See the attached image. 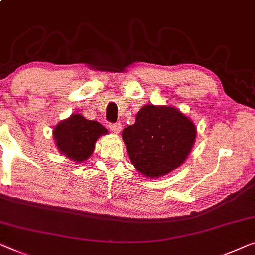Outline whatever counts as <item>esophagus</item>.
<instances>
[{"label": "esophagus", "instance_id": "1", "mask_svg": "<svg viewBox=\"0 0 255 255\" xmlns=\"http://www.w3.org/2000/svg\"><path fill=\"white\" fill-rule=\"evenodd\" d=\"M109 128L110 130L112 132H115V134H118V132L121 131V129H123V126H121V124L119 123H115V124H109Z\"/></svg>", "mask_w": 255, "mask_h": 255}]
</instances>
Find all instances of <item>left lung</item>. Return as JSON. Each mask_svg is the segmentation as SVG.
I'll use <instances>...</instances> for the list:
<instances>
[{"label": "left lung", "mask_w": 255, "mask_h": 255, "mask_svg": "<svg viewBox=\"0 0 255 255\" xmlns=\"http://www.w3.org/2000/svg\"><path fill=\"white\" fill-rule=\"evenodd\" d=\"M129 158L147 177H159L183 164L196 139V127L172 106L145 105L124 129Z\"/></svg>", "instance_id": "8db88e82"}]
</instances>
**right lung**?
<instances>
[{"label":"right lung","mask_w":255,"mask_h":255,"mask_svg":"<svg viewBox=\"0 0 255 255\" xmlns=\"http://www.w3.org/2000/svg\"><path fill=\"white\" fill-rule=\"evenodd\" d=\"M108 134L104 126L81 115H72L57 125L54 130L56 145L59 152L72 160L81 162L89 158L98 137Z\"/></svg>","instance_id":"right-lung-1"}]
</instances>
